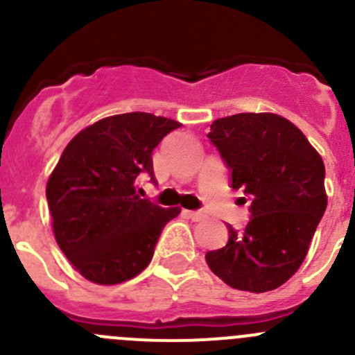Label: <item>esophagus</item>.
<instances>
[{
  "label": "esophagus",
  "mask_w": 355,
  "mask_h": 355,
  "mask_svg": "<svg viewBox=\"0 0 355 355\" xmlns=\"http://www.w3.org/2000/svg\"><path fill=\"white\" fill-rule=\"evenodd\" d=\"M184 213L194 221H202V220H206V218H207V214L204 213V211H184Z\"/></svg>",
  "instance_id": "1"
}]
</instances>
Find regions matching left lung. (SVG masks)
I'll return each mask as SVG.
<instances>
[{"label":"left lung","mask_w":355,"mask_h":355,"mask_svg":"<svg viewBox=\"0 0 355 355\" xmlns=\"http://www.w3.org/2000/svg\"><path fill=\"white\" fill-rule=\"evenodd\" d=\"M207 137L230 170L232 189L250 199L245 228L228 225V242L206 254L207 266L232 288H278L302 264L327 209L323 159L292 121L273 113L220 118Z\"/></svg>","instance_id":"8db88e82"}]
</instances>
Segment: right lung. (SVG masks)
Masks as SVG:
<instances>
[{
    "mask_svg": "<svg viewBox=\"0 0 355 355\" xmlns=\"http://www.w3.org/2000/svg\"><path fill=\"white\" fill-rule=\"evenodd\" d=\"M182 123L151 113L114 114L78 132L46 185L53 232L75 270L99 285L137 277L153 259L164 225L180 209L135 191L153 173V151Z\"/></svg>",
    "mask_w": 355,
    "mask_h": 355,
    "instance_id": "right-lung-1",
    "label": "right lung"
}]
</instances>
